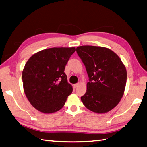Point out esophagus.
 I'll return each mask as SVG.
<instances>
[{"label":"esophagus","instance_id":"1","mask_svg":"<svg viewBox=\"0 0 147 147\" xmlns=\"http://www.w3.org/2000/svg\"><path fill=\"white\" fill-rule=\"evenodd\" d=\"M79 85H80V83H76V84H74V86L75 87V88H78V86H79Z\"/></svg>","mask_w":147,"mask_h":147}]
</instances>
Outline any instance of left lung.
I'll return each instance as SVG.
<instances>
[{
  "label": "left lung",
  "mask_w": 147,
  "mask_h": 147,
  "mask_svg": "<svg viewBox=\"0 0 147 147\" xmlns=\"http://www.w3.org/2000/svg\"><path fill=\"white\" fill-rule=\"evenodd\" d=\"M89 77L81 100L90 110L105 113L120 101L127 82V70L120 58L110 49L93 46L76 48Z\"/></svg>",
  "instance_id": "8db88e82"
}]
</instances>
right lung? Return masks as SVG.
I'll return each instance as SVG.
<instances>
[{
    "label": "right lung",
    "mask_w": 147,
    "mask_h": 147,
    "mask_svg": "<svg viewBox=\"0 0 147 147\" xmlns=\"http://www.w3.org/2000/svg\"><path fill=\"white\" fill-rule=\"evenodd\" d=\"M75 47H53L34 54L22 71L23 87L30 103L44 113L59 111L73 91L64 73Z\"/></svg>",
    "instance_id": "add662e5"
}]
</instances>
